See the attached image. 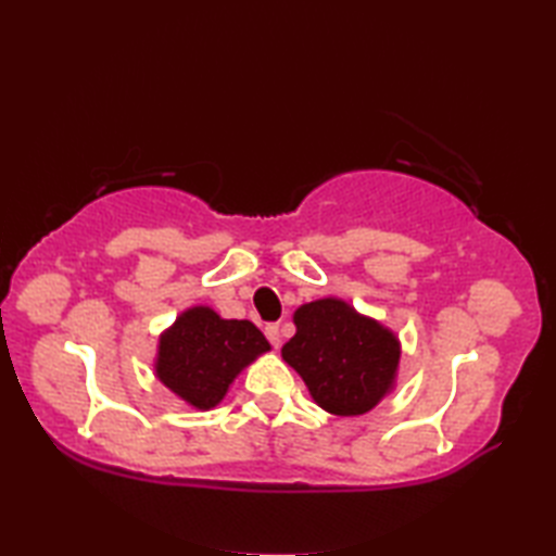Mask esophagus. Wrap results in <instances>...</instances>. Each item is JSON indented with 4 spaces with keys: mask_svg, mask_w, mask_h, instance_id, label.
<instances>
[{
    "mask_svg": "<svg viewBox=\"0 0 556 556\" xmlns=\"http://www.w3.org/2000/svg\"><path fill=\"white\" fill-rule=\"evenodd\" d=\"M265 337L269 339V344H271V346H275V349H279V344H281L279 325H275V323H271V325H267V327H265Z\"/></svg>",
    "mask_w": 556,
    "mask_h": 556,
    "instance_id": "esophagus-1",
    "label": "esophagus"
}]
</instances>
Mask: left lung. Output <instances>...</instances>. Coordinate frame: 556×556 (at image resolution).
Returning a JSON list of instances; mask_svg holds the SVG:
<instances>
[{
    "label": "left lung",
    "instance_id": "8db88e82",
    "mask_svg": "<svg viewBox=\"0 0 556 556\" xmlns=\"http://www.w3.org/2000/svg\"><path fill=\"white\" fill-rule=\"evenodd\" d=\"M293 325L296 334L281 346V358L327 413L363 416L394 389L401 341L375 317L327 296L303 303Z\"/></svg>",
    "mask_w": 556,
    "mask_h": 556
}]
</instances>
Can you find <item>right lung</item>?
Wrapping results in <instances>:
<instances>
[{
  "label": "right lung",
  "mask_w": 556,
  "mask_h": 556,
  "mask_svg": "<svg viewBox=\"0 0 556 556\" xmlns=\"http://www.w3.org/2000/svg\"><path fill=\"white\" fill-rule=\"evenodd\" d=\"M269 341L248 320H224L210 305H193L160 334L157 380L198 410L215 408L231 382Z\"/></svg>",
  "instance_id": "1"
}]
</instances>
